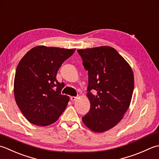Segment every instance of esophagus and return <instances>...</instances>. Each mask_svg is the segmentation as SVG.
Instances as JSON below:
<instances>
[{"label":"esophagus","mask_w":159,"mask_h":159,"mask_svg":"<svg viewBox=\"0 0 159 159\" xmlns=\"http://www.w3.org/2000/svg\"><path fill=\"white\" fill-rule=\"evenodd\" d=\"M70 99L71 101L74 102V101H76V100L78 99V98H77V97H70Z\"/></svg>","instance_id":"obj_1"}]
</instances>
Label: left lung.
Returning a JSON list of instances; mask_svg holds the SVG:
<instances>
[{"instance_id": "8db88e82", "label": "left lung", "mask_w": 159, "mask_h": 159, "mask_svg": "<svg viewBox=\"0 0 159 159\" xmlns=\"http://www.w3.org/2000/svg\"><path fill=\"white\" fill-rule=\"evenodd\" d=\"M89 74V112L82 117L87 128L103 132L118 124L130 104L134 74L129 64L108 46L77 50ZM95 90L96 93L90 92Z\"/></svg>"}]
</instances>
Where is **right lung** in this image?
Listing matches in <instances>:
<instances>
[{
    "instance_id": "add662e5",
    "label": "right lung",
    "mask_w": 159,
    "mask_h": 159,
    "mask_svg": "<svg viewBox=\"0 0 159 159\" xmlns=\"http://www.w3.org/2000/svg\"><path fill=\"white\" fill-rule=\"evenodd\" d=\"M75 48L37 46L26 53L16 69L14 92L16 102L31 124L47 126L56 122L69 101L61 94L62 84L56 79L61 64Z\"/></svg>"
}]
</instances>
